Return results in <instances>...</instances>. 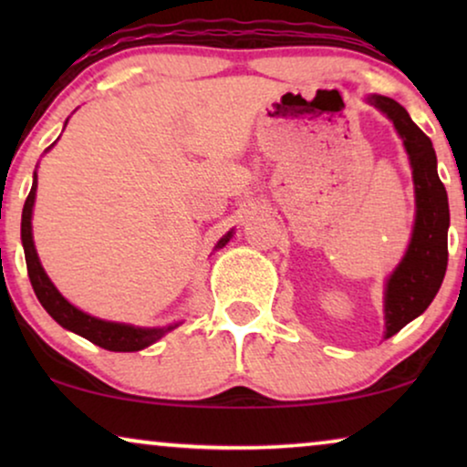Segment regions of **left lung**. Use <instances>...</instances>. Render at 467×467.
Segmentation results:
<instances>
[{"label":"left lung","mask_w":467,"mask_h":467,"mask_svg":"<svg viewBox=\"0 0 467 467\" xmlns=\"http://www.w3.org/2000/svg\"><path fill=\"white\" fill-rule=\"evenodd\" d=\"M400 133L414 182V225L410 244L385 283V337L423 315L442 285L449 264V197L438 176L431 140L414 125L404 106L385 95H368Z\"/></svg>","instance_id":"8db88e82"}]
</instances>
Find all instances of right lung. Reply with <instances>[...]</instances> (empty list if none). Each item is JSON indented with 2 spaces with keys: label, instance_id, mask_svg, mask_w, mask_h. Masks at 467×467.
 <instances>
[{
  "label": "right lung",
  "instance_id": "right-lung-1",
  "mask_svg": "<svg viewBox=\"0 0 467 467\" xmlns=\"http://www.w3.org/2000/svg\"><path fill=\"white\" fill-rule=\"evenodd\" d=\"M50 146L47 150H50ZM36 189H37V174L34 171V184H31L27 200H25L23 219H21V240H23L25 261H27V274L37 299H40L44 310H47L63 329L74 331V334L87 337L88 342L98 344V347L106 350H114V353H136V350H142L146 347H150V344H155L159 337H163L168 331L176 329L178 325H181V323H174V325H168V327H136V325L104 321V318L88 315V312H82L80 308H76L74 304H69L67 299L61 296L59 289L53 285V280L48 278V274L44 272L40 257H37L34 234H31V214H34ZM232 235H234V229L223 235V238L216 242L214 248L225 246L227 242L232 240Z\"/></svg>",
  "mask_w": 467,
  "mask_h": 467
}]
</instances>
